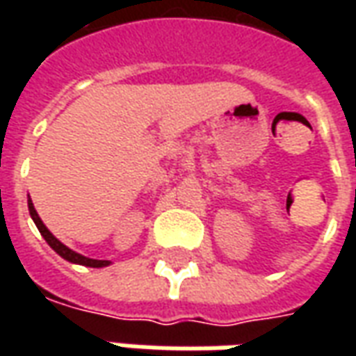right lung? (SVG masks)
<instances>
[{"instance_id": "add662e5", "label": "right lung", "mask_w": 356, "mask_h": 356, "mask_svg": "<svg viewBox=\"0 0 356 356\" xmlns=\"http://www.w3.org/2000/svg\"><path fill=\"white\" fill-rule=\"evenodd\" d=\"M28 209H30V216H32V219H34L35 227H38V231L42 232V236L45 238V242L49 244L55 252H57L63 259H66V261L70 263H78V265H86V267H106V265H110V261H104V259H89V257H83V255L76 254V252H72L70 248H66L63 242H58L53 234L49 232V229L43 225V221L40 219V216H38V211H35L34 204H32V200H28Z\"/></svg>"}]
</instances>
